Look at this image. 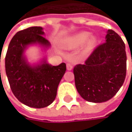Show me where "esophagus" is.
Listing matches in <instances>:
<instances>
[{"label":"esophagus","instance_id":"34e87169","mask_svg":"<svg viewBox=\"0 0 132 132\" xmlns=\"http://www.w3.org/2000/svg\"><path fill=\"white\" fill-rule=\"evenodd\" d=\"M66 69H67V70H72V65L71 63H67L66 64Z\"/></svg>","mask_w":132,"mask_h":132}]
</instances>
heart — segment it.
I'll list each match as a JSON object with an SVG mask.
<instances>
[{"instance_id":"b5f03b06","label":"heart","mask_w":132,"mask_h":132,"mask_svg":"<svg viewBox=\"0 0 132 132\" xmlns=\"http://www.w3.org/2000/svg\"><path fill=\"white\" fill-rule=\"evenodd\" d=\"M90 33L88 32H82L79 34H76V36L71 37L67 42V46L69 48H76L77 46H79L80 45L83 44L86 40H88L90 37ZM95 43V39L94 37H91L88 40V46L89 48H91Z\"/></svg>"}]
</instances>
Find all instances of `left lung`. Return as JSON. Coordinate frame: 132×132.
I'll return each mask as SVG.
<instances>
[{"mask_svg":"<svg viewBox=\"0 0 132 132\" xmlns=\"http://www.w3.org/2000/svg\"><path fill=\"white\" fill-rule=\"evenodd\" d=\"M126 60L123 40L109 30L105 42L93 50L84 64L73 69L75 85L82 98L95 103L111 99L124 83Z\"/></svg>","mask_w":132,"mask_h":132,"instance_id":"left-lung-1","label":"left lung"}]
</instances>
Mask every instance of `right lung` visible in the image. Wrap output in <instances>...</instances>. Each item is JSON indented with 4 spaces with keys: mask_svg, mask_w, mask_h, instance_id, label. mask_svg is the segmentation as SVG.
<instances>
[{
    "mask_svg": "<svg viewBox=\"0 0 132 132\" xmlns=\"http://www.w3.org/2000/svg\"><path fill=\"white\" fill-rule=\"evenodd\" d=\"M43 35L41 27H31L17 32L11 40L5 57V70L11 89L23 104L41 109L56 98L57 88L66 70L62 63L49 64L43 59L40 64L31 66L24 56L28 46L39 44L47 49L50 43Z\"/></svg>",
    "mask_w": 132,
    "mask_h": 132,
    "instance_id": "1",
    "label": "right lung"
}]
</instances>
